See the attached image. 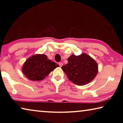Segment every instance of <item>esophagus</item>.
<instances>
[{
    "mask_svg": "<svg viewBox=\"0 0 123 123\" xmlns=\"http://www.w3.org/2000/svg\"><path fill=\"white\" fill-rule=\"evenodd\" d=\"M59 66H60V67H61L63 66V63H62V62H60V63H59Z\"/></svg>",
    "mask_w": 123,
    "mask_h": 123,
    "instance_id": "obj_1",
    "label": "esophagus"
}]
</instances>
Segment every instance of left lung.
Returning a JSON list of instances; mask_svg holds the SVG:
<instances>
[{"label":"left lung","mask_w":123,"mask_h":123,"mask_svg":"<svg viewBox=\"0 0 123 123\" xmlns=\"http://www.w3.org/2000/svg\"><path fill=\"white\" fill-rule=\"evenodd\" d=\"M68 63L62 67L69 80L73 84L82 86L91 82L98 72L97 62L86 53L70 55Z\"/></svg>","instance_id":"8db88e82"}]
</instances>
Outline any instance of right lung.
Returning a JSON list of instances; mask_svg holds the SVG:
<instances>
[{"mask_svg": "<svg viewBox=\"0 0 123 123\" xmlns=\"http://www.w3.org/2000/svg\"><path fill=\"white\" fill-rule=\"evenodd\" d=\"M59 64L48 59L44 54H35L29 57L23 65L22 73L29 80L41 81L44 79Z\"/></svg>", "mask_w": 123, "mask_h": 123, "instance_id": "obj_1", "label": "right lung"}]
</instances>
